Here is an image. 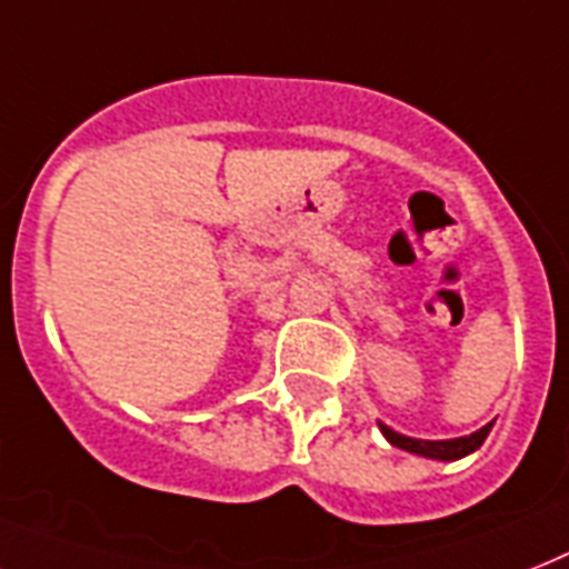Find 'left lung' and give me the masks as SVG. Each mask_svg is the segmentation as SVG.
<instances>
[{
	"instance_id": "8db88e82",
	"label": "left lung",
	"mask_w": 569,
	"mask_h": 569,
	"mask_svg": "<svg viewBox=\"0 0 569 569\" xmlns=\"http://www.w3.org/2000/svg\"><path fill=\"white\" fill-rule=\"evenodd\" d=\"M493 423H485L482 429L477 432H470V436H461V438H447V441H423V438H409V436H400L395 432L391 427L380 423V432L389 438V445L400 447L406 452H415V456H427V459H438V461H456L461 456H468V452L479 450L482 441L488 438Z\"/></svg>"
}]
</instances>
